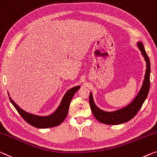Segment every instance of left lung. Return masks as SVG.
<instances>
[{
	"mask_svg": "<svg viewBox=\"0 0 157 157\" xmlns=\"http://www.w3.org/2000/svg\"><path fill=\"white\" fill-rule=\"evenodd\" d=\"M137 46L142 52V55L143 56L144 60H146L147 68L143 83L138 94L129 105L115 111H104L96 106L94 102L92 93L90 92V105L91 110L96 119L101 123L106 125H118L128 122L134 118V116L138 113L147 99L150 87V61L142 42H137Z\"/></svg>",
	"mask_w": 157,
	"mask_h": 157,
	"instance_id": "left-lung-1",
	"label": "left lung"
}]
</instances>
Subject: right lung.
Instances as JSON below:
<instances>
[{"instance_id": "add662e5", "label": "right lung", "mask_w": 157, "mask_h": 157, "mask_svg": "<svg viewBox=\"0 0 157 157\" xmlns=\"http://www.w3.org/2000/svg\"><path fill=\"white\" fill-rule=\"evenodd\" d=\"M79 88H80L79 86H76L67 91L65 94L64 97L63 98L58 109L52 114L46 116H37L34 115V114L27 113L23 109L20 108L10 97H9V99H10L12 104L13 105L18 113H20V115L22 117L23 119L27 123L37 128H53L59 125L66 118L71 100L77 91H78Z\"/></svg>"}]
</instances>
